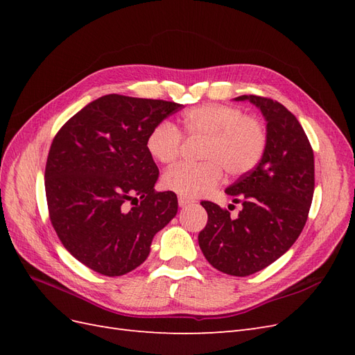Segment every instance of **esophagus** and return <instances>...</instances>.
<instances>
[{
  "mask_svg": "<svg viewBox=\"0 0 355 355\" xmlns=\"http://www.w3.org/2000/svg\"><path fill=\"white\" fill-rule=\"evenodd\" d=\"M178 202H179L180 207H187V206H189V204H192L194 201L189 200V198H185V197H179Z\"/></svg>",
  "mask_w": 355,
  "mask_h": 355,
  "instance_id": "obj_1",
  "label": "esophagus"
}]
</instances>
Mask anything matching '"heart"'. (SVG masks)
<instances>
[{
    "mask_svg": "<svg viewBox=\"0 0 355 355\" xmlns=\"http://www.w3.org/2000/svg\"><path fill=\"white\" fill-rule=\"evenodd\" d=\"M180 125L191 139H204L201 164H178L163 176L167 191L185 198L209 194L219 185L223 171L239 178L253 170L266 148L263 124L237 106L204 103L182 114ZM182 135L178 128L161 121L149 132L146 149L157 163L170 164L179 157Z\"/></svg>",
    "mask_w": 355,
    "mask_h": 355,
    "instance_id": "b5f03b06",
    "label": "heart"
}]
</instances>
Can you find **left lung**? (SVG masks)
<instances>
[{
  "label": "left lung",
  "mask_w": 355,
  "mask_h": 355,
  "mask_svg": "<svg viewBox=\"0 0 355 355\" xmlns=\"http://www.w3.org/2000/svg\"><path fill=\"white\" fill-rule=\"evenodd\" d=\"M234 101H249L262 112L266 148L257 166L225 189L232 202H241L237 218L218 204L201 202L209 220L198 244L213 268L245 277L275 262L302 232L314 196V153L282 103L254 94Z\"/></svg>",
  "instance_id": "8db88e82"
}]
</instances>
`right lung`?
<instances>
[{"instance_id": "obj_1", "label": "right lung", "mask_w": 355, "mask_h": 355, "mask_svg": "<svg viewBox=\"0 0 355 355\" xmlns=\"http://www.w3.org/2000/svg\"><path fill=\"white\" fill-rule=\"evenodd\" d=\"M182 106L106 94L53 139L44 175L50 220L65 249L90 270L108 277L133 271L176 216L175 192L154 189L159 171L146 137Z\"/></svg>"}]
</instances>
